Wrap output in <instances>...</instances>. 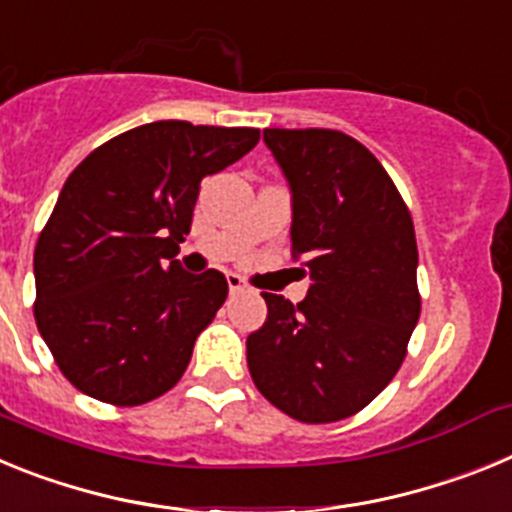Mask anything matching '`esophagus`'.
Masks as SVG:
<instances>
[{"label": "esophagus", "instance_id": "esophagus-1", "mask_svg": "<svg viewBox=\"0 0 512 512\" xmlns=\"http://www.w3.org/2000/svg\"><path fill=\"white\" fill-rule=\"evenodd\" d=\"M228 289H230V295H235V292H243V289H246V282H243L241 277H238V274H228Z\"/></svg>", "mask_w": 512, "mask_h": 512}]
</instances>
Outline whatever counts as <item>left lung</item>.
Wrapping results in <instances>:
<instances>
[{
	"label": "left lung",
	"mask_w": 512,
	"mask_h": 512,
	"mask_svg": "<svg viewBox=\"0 0 512 512\" xmlns=\"http://www.w3.org/2000/svg\"><path fill=\"white\" fill-rule=\"evenodd\" d=\"M292 197V251L310 274L297 305L261 292L246 341L261 395L302 423L366 408L392 382L420 318L413 217L377 158L338 130L266 128Z\"/></svg>",
	"instance_id": "obj_1"
}]
</instances>
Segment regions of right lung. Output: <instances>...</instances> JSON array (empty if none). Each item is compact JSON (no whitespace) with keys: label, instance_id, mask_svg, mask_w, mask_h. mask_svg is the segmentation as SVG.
Segmentation results:
<instances>
[{"label":"right lung","instance_id":"right-lung-1","mask_svg":"<svg viewBox=\"0 0 512 512\" xmlns=\"http://www.w3.org/2000/svg\"><path fill=\"white\" fill-rule=\"evenodd\" d=\"M256 143V128L158 120L71 171L33 266L35 323L76 390L133 408L179 382L228 282L217 269L189 274L176 251L202 179Z\"/></svg>","mask_w":512,"mask_h":512}]
</instances>
